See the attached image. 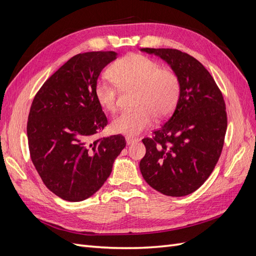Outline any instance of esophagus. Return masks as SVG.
Wrapping results in <instances>:
<instances>
[{"label":"esophagus","instance_id":"obj_1","mask_svg":"<svg viewBox=\"0 0 256 256\" xmlns=\"http://www.w3.org/2000/svg\"><path fill=\"white\" fill-rule=\"evenodd\" d=\"M138 140L136 138H134V136H126V143L128 144V145H130V144H132V143H136V142H138Z\"/></svg>","mask_w":256,"mask_h":256}]
</instances>
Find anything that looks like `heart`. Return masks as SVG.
Listing matches in <instances>:
<instances>
[{
    "mask_svg": "<svg viewBox=\"0 0 256 256\" xmlns=\"http://www.w3.org/2000/svg\"><path fill=\"white\" fill-rule=\"evenodd\" d=\"M112 78L102 76L95 88L98 104L106 111L118 106V88H136V110L122 111L111 122L113 132L136 136L150 127L154 118H164L172 113L180 98V82L175 72L160 68L156 60L130 54L111 66Z\"/></svg>",
    "mask_w": 256,
    "mask_h": 256,
    "instance_id": "1",
    "label": "heart"
}]
</instances>
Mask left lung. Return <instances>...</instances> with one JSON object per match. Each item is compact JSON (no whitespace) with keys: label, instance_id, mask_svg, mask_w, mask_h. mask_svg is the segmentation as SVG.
<instances>
[{"label":"left lung","instance_id":"obj_1","mask_svg":"<svg viewBox=\"0 0 256 256\" xmlns=\"http://www.w3.org/2000/svg\"><path fill=\"white\" fill-rule=\"evenodd\" d=\"M161 58L180 82L175 110L164 126L142 140L145 182L168 196H184L202 186L219 160L228 127L226 104L212 74L176 49L142 48Z\"/></svg>","mask_w":256,"mask_h":256}]
</instances>
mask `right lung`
Wrapping results in <instances>:
<instances>
[{"mask_svg":"<svg viewBox=\"0 0 256 256\" xmlns=\"http://www.w3.org/2000/svg\"><path fill=\"white\" fill-rule=\"evenodd\" d=\"M114 51L76 54L54 72L30 106L28 140L30 159L51 192L80 202L102 187L126 146L120 134L94 140L108 124L95 88Z\"/></svg>","mask_w":256,"mask_h":256,"instance_id":"right-lung-1","label":"right lung"}]
</instances>
